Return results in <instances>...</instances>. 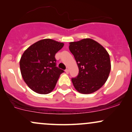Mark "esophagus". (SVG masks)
Segmentation results:
<instances>
[{
  "label": "esophagus",
  "instance_id": "34e87169",
  "mask_svg": "<svg viewBox=\"0 0 132 132\" xmlns=\"http://www.w3.org/2000/svg\"><path fill=\"white\" fill-rule=\"evenodd\" d=\"M65 72H66V74H68V73H69V70H68V69H65Z\"/></svg>",
  "mask_w": 132,
  "mask_h": 132
}]
</instances>
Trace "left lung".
I'll list each match as a JSON object with an SVG mask.
<instances>
[{
    "instance_id": "1",
    "label": "left lung",
    "mask_w": 132,
    "mask_h": 132,
    "mask_svg": "<svg viewBox=\"0 0 132 132\" xmlns=\"http://www.w3.org/2000/svg\"><path fill=\"white\" fill-rule=\"evenodd\" d=\"M79 68L78 75L71 79L74 87L84 94L93 93L105 84L111 65L110 56L102 45L90 38L69 43Z\"/></svg>"
}]
</instances>
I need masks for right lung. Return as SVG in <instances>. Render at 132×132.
<instances>
[{
    "instance_id": "obj_1",
    "label": "right lung",
    "mask_w": 132,
    "mask_h": 132,
    "mask_svg": "<svg viewBox=\"0 0 132 132\" xmlns=\"http://www.w3.org/2000/svg\"><path fill=\"white\" fill-rule=\"evenodd\" d=\"M64 44L44 39L33 44L25 51L20 61L21 74L31 90L46 94L53 90L64 71L56 66L55 54Z\"/></svg>"
}]
</instances>
